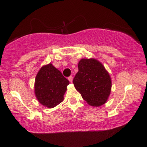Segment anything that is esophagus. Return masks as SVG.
<instances>
[{"label":"esophagus","instance_id":"1","mask_svg":"<svg viewBox=\"0 0 147 147\" xmlns=\"http://www.w3.org/2000/svg\"><path fill=\"white\" fill-rule=\"evenodd\" d=\"M68 80H69V82H73V77H72V76H69L68 78Z\"/></svg>","mask_w":147,"mask_h":147}]
</instances>
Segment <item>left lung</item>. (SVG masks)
<instances>
[{"label":"left lung","instance_id":"left-lung-1","mask_svg":"<svg viewBox=\"0 0 147 147\" xmlns=\"http://www.w3.org/2000/svg\"><path fill=\"white\" fill-rule=\"evenodd\" d=\"M73 84L89 105L98 107L105 104L111 93V79L104 66L94 58H83Z\"/></svg>","mask_w":147,"mask_h":147}]
</instances>
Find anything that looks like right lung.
Segmentation results:
<instances>
[{"label": "right lung", "mask_w": 147, "mask_h": 147, "mask_svg": "<svg viewBox=\"0 0 147 147\" xmlns=\"http://www.w3.org/2000/svg\"><path fill=\"white\" fill-rule=\"evenodd\" d=\"M69 82L52 63L43 65L38 71L34 84V93L39 102L53 108L63 100Z\"/></svg>", "instance_id": "1"}]
</instances>
